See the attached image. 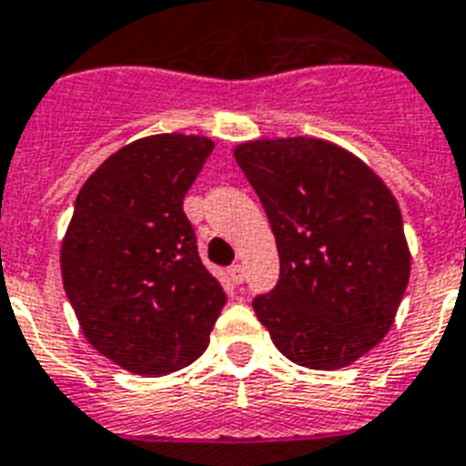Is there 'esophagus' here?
<instances>
[{
  "label": "esophagus",
  "mask_w": 466,
  "mask_h": 466,
  "mask_svg": "<svg viewBox=\"0 0 466 466\" xmlns=\"http://www.w3.org/2000/svg\"><path fill=\"white\" fill-rule=\"evenodd\" d=\"M228 279L236 283V286H240L242 280H245V267L242 264H233V267L228 268Z\"/></svg>",
  "instance_id": "obj_1"
}]
</instances>
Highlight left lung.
<instances>
[{"instance_id":"8db88e82","label":"left lung","mask_w":466,"mask_h":466,"mask_svg":"<svg viewBox=\"0 0 466 466\" xmlns=\"http://www.w3.org/2000/svg\"><path fill=\"white\" fill-rule=\"evenodd\" d=\"M274 230L280 279L252 302L276 348L307 369L350 367L386 338L412 255L390 187L321 137L236 145Z\"/></svg>"}]
</instances>
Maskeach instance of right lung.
<instances>
[{"label": "right lung", "mask_w": 466, "mask_h": 466, "mask_svg": "<svg viewBox=\"0 0 466 466\" xmlns=\"http://www.w3.org/2000/svg\"><path fill=\"white\" fill-rule=\"evenodd\" d=\"M214 140L159 133L104 159L80 187L61 240V279L99 355L137 376L187 367L226 305L202 267L183 198Z\"/></svg>", "instance_id": "1"}]
</instances>
